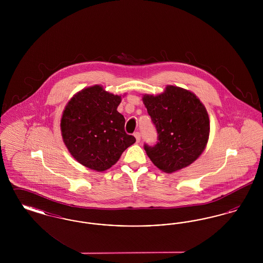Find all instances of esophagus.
<instances>
[{"instance_id": "esophagus-1", "label": "esophagus", "mask_w": 263, "mask_h": 263, "mask_svg": "<svg viewBox=\"0 0 263 263\" xmlns=\"http://www.w3.org/2000/svg\"><path fill=\"white\" fill-rule=\"evenodd\" d=\"M134 137L136 138V141H137V143H139L140 140H141V134H140V132H135V133H134Z\"/></svg>"}]
</instances>
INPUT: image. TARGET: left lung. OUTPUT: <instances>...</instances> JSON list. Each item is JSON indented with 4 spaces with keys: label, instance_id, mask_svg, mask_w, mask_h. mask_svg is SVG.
<instances>
[{
    "label": "left lung",
    "instance_id": "left-lung-1",
    "mask_svg": "<svg viewBox=\"0 0 263 263\" xmlns=\"http://www.w3.org/2000/svg\"><path fill=\"white\" fill-rule=\"evenodd\" d=\"M142 100L159 134L154 147H144L153 163L172 174L196 161L210 134L209 115L200 100L175 86H166L157 96L146 93Z\"/></svg>",
    "mask_w": 263,
    "mask_h": 263
}]
</instances>
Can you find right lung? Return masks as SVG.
Listing matches in <instances>:
<instances>
[{
	"label": "right lung",
	"instance_id": "add662e5",
	"mask_svg": "<svg viewBox=\"0 0 263 263\" xmlns=\"http://www.w3.org/2000/svg\"><path fill=\"white\" fill-rule=\"evenodd\" d=\"M121 96L95 85L83 88L68 101L61 117L63 142L78 163L104 172L136 142L126 134L125 118L117 111Z\"/></svg>",
	"mask_w": 263,
	"mask_h": 263
}]
</instances>
